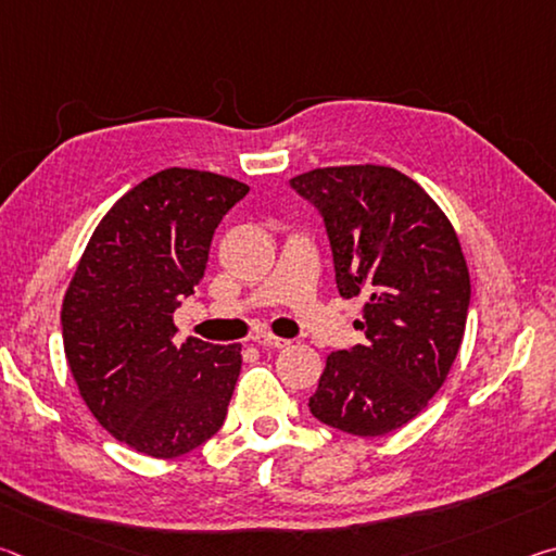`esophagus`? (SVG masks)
Masks as SVG:
<instances>
[{"label":"esophagus","mask_w":556,"mask_h":556,"mask_svg":"<svg viewBox=\"0 0 556 556\" xmlns=\"http://www.w3.org/2000/svg\"><path fill=\"white\" fill-rule=\"evenodd\" d=\"M257 345L262 348H287L289 341L287 338H279V336H271V333H257L255 338H252Z\"/></svg>","instance_id":"34e87169"}]
</instances>
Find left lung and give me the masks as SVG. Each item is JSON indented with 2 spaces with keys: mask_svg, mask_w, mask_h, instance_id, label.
I'll return each mask as SVG.
<instances>
[{
  "mask_svg": "<svg viewBox=\"0 0 556 556\" xmlns=\"http://www.w3.org/2000/svg\"><path fill=\"white\" fill-rule=\"evenodd\" d=\"M291 188L324 215L341 296H365L368 341L326 357L308 407L348 434H390L441 390L464 341L470 277L454 225L392 166L314 168Z\"/></svg>",
  "mask_w": 556,
  "mask_h": 556,
  "instance_id": "obj_1",
  "label": "left lung"
}]
</instances>
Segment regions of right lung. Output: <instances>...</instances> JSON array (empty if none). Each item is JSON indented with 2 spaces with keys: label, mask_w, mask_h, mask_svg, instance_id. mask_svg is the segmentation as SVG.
<instances>
[{
  "label": "right lung",
  "mask_w": 556,
  "mask_h": 556,
  "mask_svg": "<svg viewBox=\"0 0 556 556\" xmlns=\"http://www.w3.org/2000/svg\"><path fill=\"white\" fill-rule=\"evenodd\" d=\"M248 184L164 168L98 223L63 296V351L83 402L122 444L188 454L223 427L242 345L174 341V312L208 267L213 232Z\"/></svg>",
  "instance_id": "add662e5"
}]
</instances>
